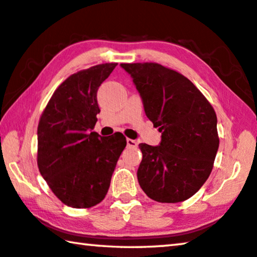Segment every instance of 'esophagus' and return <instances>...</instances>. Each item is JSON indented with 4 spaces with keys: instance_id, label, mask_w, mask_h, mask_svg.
Here are the masks:
<instances>
[{
    "instance_id": "34e87169",
    "label": "esophagus",
    "mask_w": 257,
    "mask_h": 257,
    "mask_svg": "<svg viewBox=\"0 0 257 257\" xmlns=\"http://www.w3.org/2000/svg\"><path fill=\"white\" fill-rule=\"evenodd\" d=\"M126 144H127V147L128 148H136L137 146H138V142L136 140H132V139L126 140Z\"/></svg>"
}]
</instances>
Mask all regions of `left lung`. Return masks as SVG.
Listing matches in <instances>:
<instances>
[{
  "label": "left lung",
  "instance_id": "8db88e82",
  "mask_svg": "<svg viewBox=\"0 0 257 257\" xmlns=\"http://www.w3.org/2000/svg\"><path fill=\"white\" fill-rule=\"evenodd\" d=\"M133 79L146 116L162 133L159 146L140 144V187L151 199H189L210 175L219 139L214 108L191 80L157 63L120 64Z\"/></svg>",
  "mask_w": 257,
  "mask_h": 257
}]
</instances>
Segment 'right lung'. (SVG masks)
I'll list each match as a JSON object with an SVG mask.
<instances>
[{"label": "right lung", "mask_w": 257, "mask_h": 257, "mask_svg": "<svg viewBox=\"0 0 257 257\" xmlns=\"http://www.w3.org/2000/svg\"><path fill=\"white\" fill-rule=\"evenodd\" d=\"M117 63L70 76L58 86L38 126V167L55 195L72 208H90L104 199L126 146L121 133L92 132L100 112L97 89Z\"/></svg>", "instance_id": "obj_1"}]
</instances>
